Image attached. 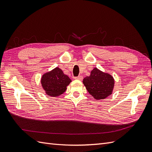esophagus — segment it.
I'll list each match as a JSON object with an SVG mask.
<instances>
[{
	"label": "esophagus",
	"instance_id": "1",
	"mask_svg": "<svg viewBox=\"0 0 152 152\" xmlns=\"http://www.w3.org/2000/svg\"><path fill=\"white\" fill-rule=\"evenodd\" d=\"M74 79H77V80H82V79H83V77L81 76V75H79V76H77V77H75Z\"/></svg>",
	"mask_w": 152,
	"mask_h": 152
}]
</instances>
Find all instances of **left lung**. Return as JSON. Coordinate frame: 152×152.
Listing matches in <instances>:
<instances>
[{
    "label": "left lung",
    "mask_w": 152,
    "mask_h": 152,
    "mask_svg": "<svg viewBox=\"0 0 152 152\" xmlns=\"http://www.w3.org/2000/svg\"><path fill=\"white\" fill-rule=\"evenodd\" d=\"M83 83L89 93L96 99H103L112 94L114 79L112 75L94 68L89 77L84 79Z\"/></svg>",
    "instance_id": "obj_1"
}]
</instances>
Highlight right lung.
I'll return each mask as SVG.
<instances>
[{
  "mask_svg": "<svg viewBox=\"0 0 152 152\" xmlns=\"http://www.w3.org/2000/svg\"><path fill=\"white\" fill-rule=\"evenodd\" d=\"M71 82L70 78L64 74L59 68H54L51 72L45 73L41 80L42 86L46 94L53 97L65 93L66 86Z\"/></svg>",
  "mask_w": 152,
  "mask_h": 152,
  "instance_id": "right-lung-1",
  "label": "right lung"
}]
</instances>
